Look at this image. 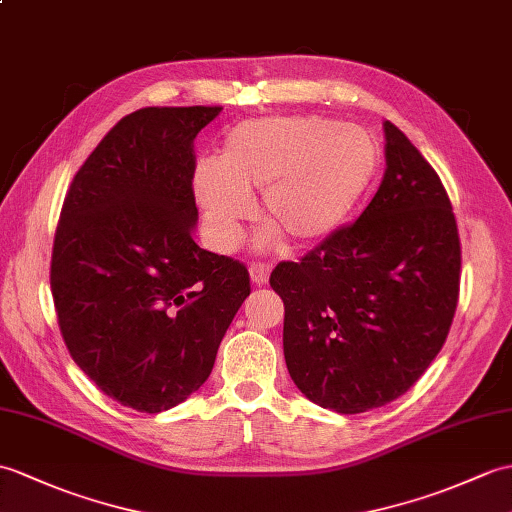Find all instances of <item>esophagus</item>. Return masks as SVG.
<instances>
[{"instance_id":"34e87169","label":"esophagus","mask_w":512,"mask_h":512,"mask_svg":"<svg viewBox=\"0 0 512 512\" xmlns=\"http://www.w3.org/2000/svg\"><path fill=\"white\" fill-rule=\"evenodd\" d=\"M248 272H251V279H253L255 285H264V283H268L270 264H266V261H253L251 268H248Z\"/></svg>"}]
</instances>
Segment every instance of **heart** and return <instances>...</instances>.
Listing matches in <instances>:
<instances>
[{
  "mask_svg": "<svg viewBox=\"0 0 512 512\" xmlns=\"http://www.w3.org/2000/svg\"><path fill=\"white\" fill-rule=\"evenodd\" d=\"M379 163L375 139L358 126L314 115L259 117L233 126L220 161L200 159L194 196L209 240L229 251L261 192L268 240L283 233L296 246L325 240L347 220Z\"/></svg>",
  "mask_w": 512,
  "mask_h": 512,
  "instance_id": "b5f03b06",
  "label": "heart"
}]
</instances>
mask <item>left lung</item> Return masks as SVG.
Wrapping results in <instances>:
<instances>
[{
    "label": "left lung",
    "mask_w": 512,
    "mask_h": 512,
    "mask_svg": "<svg viewBox=\"0 0 512 512\" xmlns=\"http://www.w3.org/2000/svg\"><path fill=\"white\" fill-rule=\"evenodd\" d=\"M386 172L362 216L270 285L283 353L303 395L340 414L395 401L443 349L460 294V237L430 163L384 122Z\"/></svg>",
    "instance_id": "8db88e82"
}]
</instances>
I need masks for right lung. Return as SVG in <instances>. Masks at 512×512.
<instances>
[{
    "instance_id": "add662e5",
    "label": "right lung",
    "mask_w": 512,
    "mask_h": 512,
    "mask_svg": "<svg viewBox=\"0 0 512 512\" xmlns=\"http://www.w3.org/2000/svg\"><path fill=\"white\" fill-rule=\"evenodd\" d=\"M222 106H146L82 163L54 235L50 285L63 340L104 395L170 410L209 377L248 270L194 242V139Z\"/></svg>"
}]
</instances>
